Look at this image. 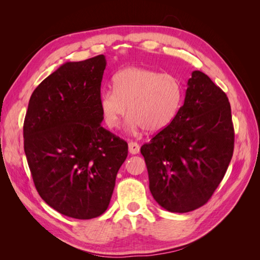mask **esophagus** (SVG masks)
<instances>
[{"mask_svg": "<svg viewBox=\"0 0 260 260\" xmlns=\"http://www.w3.org/2000/svg\"><path fill=\"white\" fill-rule=\"evenodd\" d=\"M140 152V145L137 142H130L129 143V153L132 155H136Z\"/></svg>", "mask_w": 260, "mask_h": 260, "instance_id": "esophagus-1", "label": "esophagus"}]
</instances>
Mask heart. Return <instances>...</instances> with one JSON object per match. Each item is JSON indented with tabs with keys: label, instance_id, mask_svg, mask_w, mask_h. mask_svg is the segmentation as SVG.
Wrapping results in <instances>:
<instances>
[{
	"label": "heart",
	"instance_id": "heart-1",
	"mask_svg": "<svg viewBox=\"0 0 260 260\" xmlns=\"http://www.w3.org/2000/svg\"><path fill=\"white\" fill-rule=\"evenodd\" d=\"M184 96L178 77L142 67H127L113 78V90L100 95V108L108 128L119 125L127 113L129 130L159 132L175 119Z\"/></svg>",
	"mask_w": 260,
	"mask_h": 260
}]
</instances>
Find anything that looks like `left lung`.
Returning <instances> with one entry per match:
<instances>
[{
  "mask_svg": "<svg viewBox=\"0 0 260 260\" xmlns=\"http://www.w3.org/2000/svg\"><path fill=\"white\" fill-rule=\"evenodd\" d=\"M233 148L229 100L195 70L175 119L141 147L154 200L171 212L203 206L223 179Z\"/></svg>",
  "mask_w": 260,
  "mask_h": 260,
  "instance_id": "obj_1",
  "label": "left lung"
}]
</instances>
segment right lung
<instances>
[{"label":"right lung","instance_id":"1","mask_svg":"<svg viewBox=\"0 0 260 260\" xmlns=\"http://www.w3.org/2000/svg\"><path fill=\"white\" fill-rule=\"evenodd\" d=\"M104 55L67 61L31 94L23 148L39 195L61 215L101 216L111 202L128 144L101 125Z\"/></svg>","mask_w":260,"mask_h":260}]
</instances>
